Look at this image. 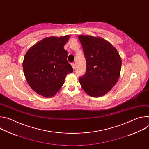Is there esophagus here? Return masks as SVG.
I'll return each instance as SVG.
<instances>
[{"instance_id":"obj_1","label":"esophagus","mask_w":149,"mask_h":149,"mask_svg":"<svg viewBox=\"0 0 149 149\" xmlns=\"http://www.w3.org/2000/svg\"><path fill=\"white\" fill-rule=\"evenodd\" d=\"M71 65H72V67L73 69L74 70V69H75V63H71Z\"/></svg>"}]
</instances>
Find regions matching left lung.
<instances>
[{"label":"left lung","instance_id":"obj_1","mask_svg":"<svg viewBox=\"0 0 149 149\" xmlns=\"http://www.w3.org/2000/svg\"><path fill=\"white\" fill-rule=\"evenodd\" d=\"M87 69L79 78L82 89L89 95H105L117 83L120 74L121 59L117 49L105 39L88 35H79Z\"/></svg>","mask_w":149,"mask_h":149}]
</instances>
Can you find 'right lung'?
Instances as JSON below:
<instances>
[{
	"instance_id": "1",
	"label": "right lung",
	"mask_w": 149,
	"mask_h": 149,
	"mask_svg": "<svg viewBox=\"0 0 149 149\" xmlns=\"http://www.w3.org/2000/svg\"><path fill=\"white\" fill-rule=\"evenodd\" d=\"M69 35L48 37L32 46L25 55L23 69L29 86L45 97L54 96L64 83L67 75L73 72L63 49Z\"/></svg>"
}]
</instances>
